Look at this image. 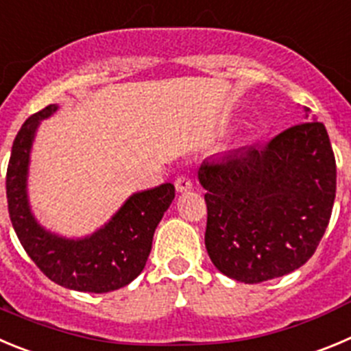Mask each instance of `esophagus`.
Instances as JSON below:
<instances>
[{
	"label": "esophagus",
	"instance_id": "esophagus-1",
	"mask_svg": "<svg viewBox=\"0 0 351 351\" xmlns=\"http://www.w3.org/2000/svg\"><path fill=\"white\" fill-rule=\"evenodd\" d=\"M175 187L178 192H187L192 189V180L189 176L182 175L175 180Z\"/></svg>",
	"mask_w": 351,
	"mask_h": 351
}]
</instances>
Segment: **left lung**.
I'll return each instance as SVG.
<instances>
[{
	"label": "left lung",
	"mask_w": 351,
	"mask_h": 351,
	"mask_svg": "<svg viewBox=\"0 0 351 351\" xmlns=\"http://www.w3.org/2000/svg\"><path fill=\"white\" fill-rule=\"evenodd\" d=\"M197 176L208 191V255L232 280L261 283L299 269L329 226L336 159L322 122L204 160Z\"/></svg>",
	"instance_id": "left-lung-1"
}]
</instances>
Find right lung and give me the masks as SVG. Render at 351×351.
<instances>
[{"label":"right lung","mask_w":351,"mask_h":351,"mask_svg":"<svg viewBox=\"0 0 351 351\" xmlns=\"http://www.w3.org/2000/svg\"><path fill=\"white\" fill-rule=\"evenodd\" d=\"M58 110L49 105L31 115L12 147L6 169V199L12 226L26 254L47 278L78 292H112L143 271L157 223L175 199V185L164 183L128 199L119 213L90 238L62 239L34 222L27 206L26 175L38 122Z\"/></svg>","instance_id":"right-lung-1"}]
</instances>
